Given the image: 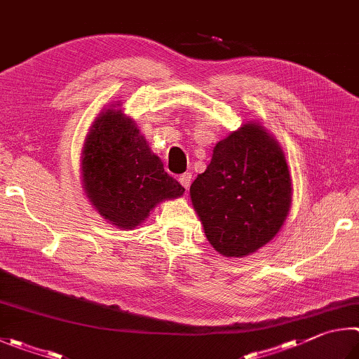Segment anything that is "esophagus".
Wrapping results in <instances>:
<instances>
[{
  "label": "esophagus",
  "mask_w": 359,
  "mask_h": 359,
  "mask_svg": "<svg viewBox=\"0 0 359 359\" xmlns=\"http://www.w3.org/2000/svg\"><path fill=\"white\" fill-rule=\"evenodd\" d=\"M178 181H180L181 186H183L184 189H186V192H187V189H189V186H191V181H192V175L191 173H183L178 178Z\"/></svg>",
  "instance_id": "esophagus-1"
}]
</instances>
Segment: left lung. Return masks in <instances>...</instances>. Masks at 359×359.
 <instances>
[{
    "instance_id": "8db88e82",
    "label": "left lung",
    "mask_w": 359,
    "mask_h": 359,
    "mask_svg": "<svg viewBox=\"0 0 359 359\" xmlns=\"http://www.w3.org/2000/svg\"><path fill=\"white\" fill-rule=\"evenodd\" d=\"M205 235L224 257H246L279 233L292 206L285 154L265 126L244 123L217 142L191 186Z\"/></svg>"
}]
</instances>
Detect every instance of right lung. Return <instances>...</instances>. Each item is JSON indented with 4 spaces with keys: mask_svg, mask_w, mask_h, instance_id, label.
Here are the masks:
<instances>
[{
    "mask_svg": "<svg viewBox=\"0 0 359 359\" xmlns=\"http://www.w3.org/2000/svg\"><path fill=\"white\" fill-rule=\"evenodd\" d=\"M121 104L94 119L81 149V186L93 208L121 230L137 229L157 205L178 198L184 187L173 180Z\"/></svg>",
    "mask_w": 359,
    "mask_h": 359,
    "instance_id": "obj_1",
    "label": "right lung"
}]
</instances>
